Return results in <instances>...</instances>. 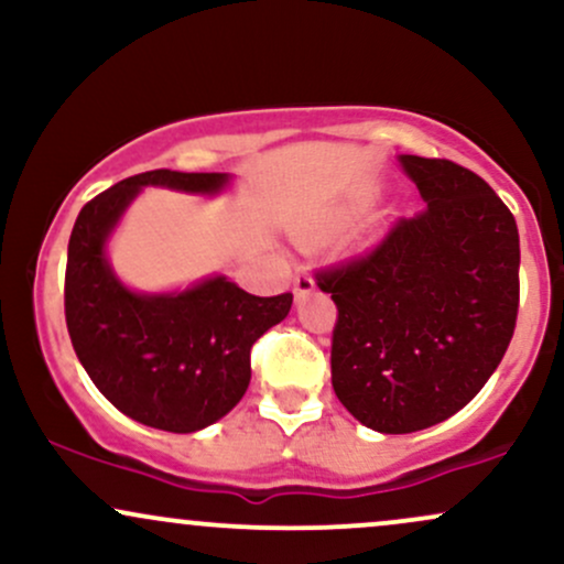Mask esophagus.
I'll use <instances>...</instances> for the list:
<instances>
[{"instance_id": "esophagus-1", "label": "esophagus", "mask_w": 564, "mask_h": 564, "mask_svg": "<svg viewBox=\"0 0 564 564\" xmlns=\"http://www.w3.org/2000/svg\"><path fill=\"white\" fill-rule=\"evenodd\" d=\"M310 291H315V278L302 270V273H296V278H294V296L300 300V296L310 294Z\"/></svg>"}]
</instances>
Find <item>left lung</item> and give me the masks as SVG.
<instances>
[{"label": "left lung", "instance_id": "left-lung-1", "mask_svg": "<svg viewBox=\"0 0 564 564\" xmlns=\"http://www.w3.org/2000/svg\"><path fill=\"white\" fill-rule=\"evenodd\" d=\"M400 164L426 209L315 275L339 310L336 398L384 435L462 411L501 364L520 307V232L494 187L448 159Z\"/></svg>", "mask_w": 564, "mask_h": 564}]
</instances>
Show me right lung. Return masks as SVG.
I'll use <instances>...</instances> for the list:
<instances>
[{
    "instance_id": "obj_1",
    "label": "right lung",
    "mask_w": 564,
    "mask_h": 564,
    "mask_svg": "<svg viewBox=\"0 0 564 564\" xmlns=\"http://www.w3.org/2000/svg\"><path fill=\"white\" fill-rule=\"evenodd\" d=\"M228 183L225 172L134 174L84 204L70 230V345L97 390L153 430L187 435L232 411L249 387L251 347L286 318L294 296H254L225 275L172 294H138L108 264V236L145 185L215 196Z\"/></svg>"
}]
</instances>
